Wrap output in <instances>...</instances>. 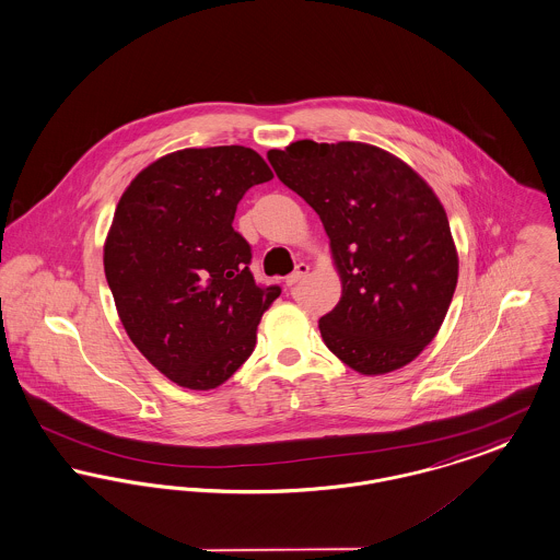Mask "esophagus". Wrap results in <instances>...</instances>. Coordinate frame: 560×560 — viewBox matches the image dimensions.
<instances>
[{
	"label": "esophagus",
	"mask_w": 560,
	"mask_h": 560,
	"mask_svg": "<svg viewBox=\"0 0 560 560\" xmlns=\"http://www.w3.org/2000/svg\"><path fill=\"white\" fill-rule=\"evenodd\" d=\"M308 270H311V268H308V264H304V262L296 264V268H294V272H292V275H288V277H285V285H288V288H292V285H296V283H298V281H300V279H304V277H306V275H308Z\"/></svg>",
	"instance_id": "1"
}]
</instances>
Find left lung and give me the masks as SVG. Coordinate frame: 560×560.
Instances as JSON below:
<instances>
[{
    "label": "left lung",
    "instance_id": "left-lung-1",
    "mask_svg": "<svg viewBox=\"0 0 560 560\" xmlns=\"http://www.w3.org/2000/svg\"><path fill=\"white\" fill-rule=\"evenodd\" d=\"M268 163L328 232L342 296L319 319L326 347L362 374L412 362L442 326L459 275L433 190L389 152L355 141L302 139L270 150Z\"/></svg>",
    "mask_w": 560,
    "mask_h": 560
}]
</instances>
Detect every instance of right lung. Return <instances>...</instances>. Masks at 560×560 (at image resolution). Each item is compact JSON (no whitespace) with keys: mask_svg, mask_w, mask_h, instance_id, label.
<instances>
[{"mask_svg":"<svg viewBox=\"0 0 560 560\" xmlns=\"http://www.w3.org/2000/svg\"><path fill=\"white\" fill-rule=\"evenodd\" d=\"M268 179L252 148H188L143 168L116 207L107 285L132 345L182 387L229 381L281 294L254 281L252 245L232 229L238 200Z\"/></svg>","mask_w":560,"mask_h":560,"instance_id":"1","label":"right lung"}]
</instances>
